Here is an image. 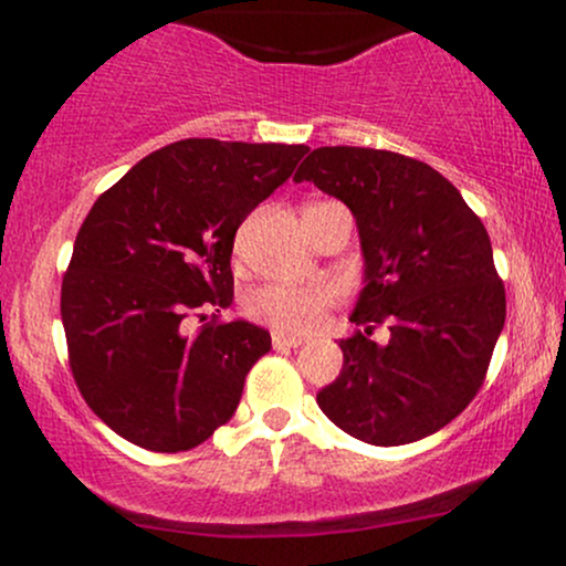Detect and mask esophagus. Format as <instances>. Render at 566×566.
I'll use <instances>...</instances> for the list:
<instances>
[{
  "mask_svg": "<svg viewBox=\"0 0 566 566\" xmlns=\"http://www.w3.org/2000/svg\"><path fill=\"white\" fill-rule=\"evenodd\" d=\"M271 343H274V348H297V346H301V343H303V337L274 333V335H271Z\"/></svg>",
  "mask_w": 566,
  "mask_h": 566,
  "instance_id": "34e87169",
  "label": "esophagus"
}]
</instances>
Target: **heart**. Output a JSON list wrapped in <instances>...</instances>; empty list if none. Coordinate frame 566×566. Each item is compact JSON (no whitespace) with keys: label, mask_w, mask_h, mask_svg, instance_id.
I'll return each mask as SVG.
<instances>
[{"label":"heart","mask_w":566,"mask_h":566,"mask_svg":"<svg viewBox=\"0 0 566 566\" xmlns=\"http://www.w3.org/2000/svg\"><path fill=\"white\" fill-rule=\"evenodd\" d=\"M333 303V290L322 287H287V284H269L250 292L244 301V308L255 319H261L274 327L276 333L303 335L319 327L324 311Z\"/></svg>","instance_id":"obj_1"}]
</instances>
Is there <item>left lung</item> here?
I'll return each mask as SVG.
<instances>
[{"label": "left lung", "mask_w": 566, "mask_h": 566, "mask_svg": "<svg viewBox=\"0 0 566 566\" xmlns=\"http://www.w3.org/2000/svg\"><path fill=\"white\" fill-rule=\"evenodd\" d=\"M348 207L365 258L340 375L316 394L337 428L378 447L409 444L458 418L482 388L505 324L484 223L444 175L418 159L322 146L295 184ZM388 323L389 340L368 337Z\"/></svg>", "instance_id": "left-lung-1"}]
</instances>
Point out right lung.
Segmentation results:
<instances>
[{
    "label": "right lung",
    "instance_id": "right-lung-1",
    "mask_svg": "<svg viewBox=\"0 0 566 566\" xmlns=\"http://www.w3.org/2000/svg\"><path fill=\"white\" fill-rule=\"evenodd\" d=\"M305 151L188 138L97 197L63 276L61 319L84 401L122 439L184 452L233 418L269 329L233 319L191 335L184 322L231 303L237 229Z\"/></svg>",
    "mask_w": 566,
    "mask_h": 566
}]
</instances>
